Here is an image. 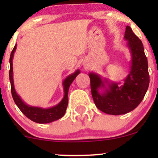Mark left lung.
I'll return each mask as SVG.
<instances>
[{
  "label": "left lung",
  "mask_w": 158,
  "mask_h": 158,
  "mask_svg": "<svg viewBox=\"0 0 158 158\" xmlns=\"http://www.w3.org/2000/svg\"><path fill=\"white\" fill-rule=\"evenodd\" d=\"M124 39L131 59L130 70L121 81H113L94 72H90V89L96 106L104 113L121 115L139 106L149 85L147 58L142 41L127 26Z\"/></svg>",
  "instance_id": "8db88e82"
}]
</instances>
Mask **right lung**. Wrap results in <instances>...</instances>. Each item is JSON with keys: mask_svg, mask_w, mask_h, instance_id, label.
Listing matches in <instances>:
<instances>
[{"mask_svg": "<svg viewBox=\"0 0 158 158\" xmlns=\"http://www.w3.org/2000/svg\"><path fill=\"white\" fill-rule=\"evenodd\" d=\"M16 46L15 45L13 50L10 55V70L9 75H10V81L11 84V92H12V98L16 106L19 107L21 111L25 116L31 119L33 122L40 123V124H45V123H50L53 121L61 118L64 117L66 112L67 107L68 104V90L70 85L72 84L76 77L80 73V70L78 69L73 73L68 76L62 81L63 89H64V97L62 99L56 106L50 107V108H42L39 106H32L27 104L24 101L21 99V97L17 94L15 89L13 80V67H12V60H13L14 53L16 50Z\"/></svg>", "mask_w": 158, "mask_h": 158, "instance_id": "obj_1", "label": "right lung"}]
</instances>
